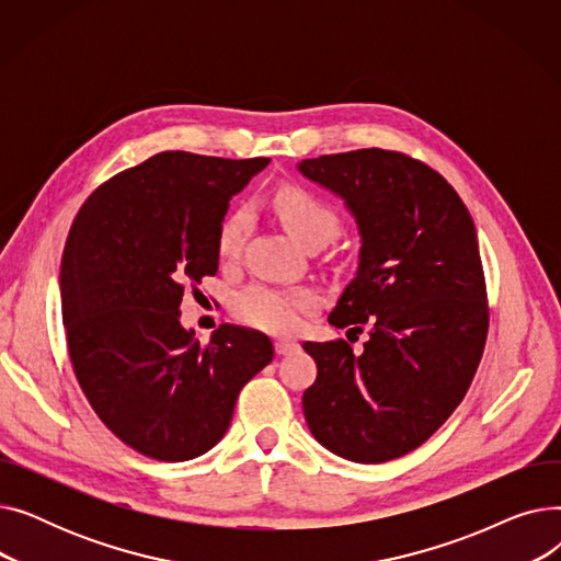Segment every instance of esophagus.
I'll return each mask as SVG.
<instances>
[{"mask_svg":"<svg viewBox=\"0 0 561 561\" xmlns=\"http://www.w3.org/2000/svg\"><path fill=\"white\" fill-rule=\"evenodd\" d=\"M298 350V343L293 341H275V352L277 355H290V352Z\"/></svg>","mask_w":561,"mask_h":561,"instance_id":"obj_1","label":"esophagus"}]
</instances>
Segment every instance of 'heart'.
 <instances>
[{
    "instance_id": "obj_1",
    "label": "heart",
    "mask_w": 561,
    "mask_h": 561,
    "mask_svg": "<svg viewBox=\"0 0 561 561\" xmlns=\"http://www.w3.org/2000/svg\"><path fill=\"white\" fill-rule=\"evenodd\" d=\"M275 209L284 227L307 248L311 243H330L341 231V218L334 206L305 186H282L275 193ZM252 229V214L239 206L227 214L218 229V252L236 256ZM318 298L309 288H277L271 284H250L233 293L231 313L250 328L290 334L302 325L305 313L316 309Z\"/></svg>"
}]
</instances>
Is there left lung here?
<instances>
[{"label":"left lung","instance_id":"left-lung-1","mask_svg":"<svg viewBox=\"0 0 561 561\" xmlns=\"http://www.w3.org/2000/svg\"><path fill=\"white\" fill-rule=\"evenodd\" d=\"M300 170L345 197L362 231L330 322L370 328L362 355L343 339L302 343L318 366L305 419L343 459L391 461L450 419L480 366L489 300L476 225L444 174L398 150L322 154Z\"/></svg>","mask_w":561,"mask_h":561}]
</instances>
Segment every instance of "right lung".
I'll list each match as a JSON object with an SVG mask.
<instances>
[{
  "mask_svg": "<svg viewBox=\"0 0 561 561\" xmlns=\"http://www.w3.org/2000/svg\"><path fill=\"white\" fill-rule=\"evenodd\" d=\"M271 159L159 152L113 174L79 209L61 261L70 362L100 421L136 453L186 461L225 436L271 339L220 325L209 343L180 322L184 290L218 273L233 193Z\"/></svg>",
  "mask_w": 561,
  "mask_h": 561,
  "instance_id": "obj_1",
  "label": "right lung"
}]
</instances>
